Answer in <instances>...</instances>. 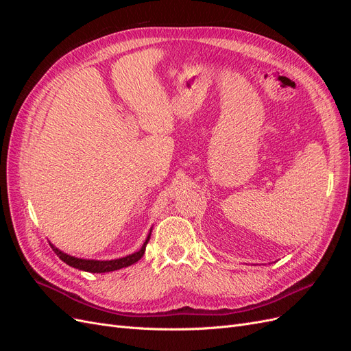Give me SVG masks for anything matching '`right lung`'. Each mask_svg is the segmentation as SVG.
<instances>
[{
	"instance_id": "obj_1",
	"label": "right lung",
	"mask_w": 351,
	"mask_h": 351,
	"mask_svg": "<svg viewBox=\"0 0 351 351\" xmlns=\"http://www.w3.org/2000/svg\"><path fill=\"white\" fill-rule=\"evenodd\" d=\"M149 237L151 234L147 236L146 241L143 243V246L139 252H134L132 254H129V256L125 258H120V259H114V261H86V259H79V258H73V256H69V254L62 253L61 250L56 249L54 246L51 244L52 250H54L57 253V256L62 261L66 262L67 265H70V267L73 268H77V269H82V271H86V272H111V271H117V269H121V268H125V267H130V265L136 263L137 261H139L143 253H145V249H146V244L147 241H149Z\"/></svg>"
}]
</instances>
